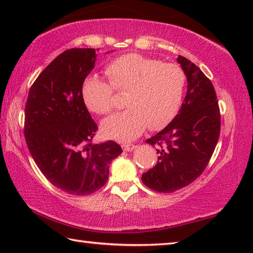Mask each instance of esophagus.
<instances>
[{
    "label": "esophagus",
    "mask_w": 253,
    "mask_h": 253,
    "mask_svg": "<svg viewBox=\"0 0 253 253\" xmlns=\"http://www.w3.org/2000/svg\"><path fill=\"white\" fill-rule=\"evenodd\" d=\"M122 148L124 151L127 152V151H132V150L136 148V146L135 144H130V143H124V144H122Z\"/></svg>",
    "instance_id": "34e87169"
}]
</instances>
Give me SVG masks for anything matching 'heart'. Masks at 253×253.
Here are the masks:
<instances>
[{
	"label": "heart",
	"mask_w": 253,
	"mask_h": 253,
	"mask_svg": "<svg viewBox=\"0 0 253 253\" xmlns=\"http://www.w3.org/2000/svg\"><path fill=\"white\" fill-rule=\"evenodd\" d=\"M109 83L89 76L83 84V99L88 110L107 115L114 110V90L126 93L128 109L102 124L103 135L131 140L148 127L159 130L176 116L184 98L187 76L174 63L129 53L105 67Z\"/></svg>",
	"instance_id": "heart-1"
}]
</instances>
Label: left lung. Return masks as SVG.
Instances as JSON below:
<instances>
[{
  "instance_id": "1",
  "label": "left lung",
  "mask_w": 253,
  "mask_h": 253,
  "mask_svg": "<svg viewBox=\"0 0 253 253\" xmlns=\"http://www.w3.org/2000/svg\"><path fill=\"white\" fill-rule=\"evenodd\" d=\"M188 90L178 114L163 130L147 139L158 148V162L142 174L150 189L169 193L195 181L206 169L221 131V113L213 84L188 58L177 57Z\"/></svg>"
}]
</instances>
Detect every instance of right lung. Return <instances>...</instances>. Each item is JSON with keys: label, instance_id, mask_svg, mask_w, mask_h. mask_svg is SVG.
<instances>
[{"label": "right lung", "instance_id": "obj_1", "mask_svg": "<svg viewBox=\"0 0 253 253\" xmlns=\"http://www.w3.org/2000/svg\"><path fill=\"white\" fill-rule=\"evenodd\" d=\"M94 49H69L54 58L30 87L24 133L31 157L52 185L87 196L105 185L109 165L123 150L115 141L93 143L98 125L83 99L94 68Z\"/></svg>", "mask_w": 253, "mask_h": 253}]
</instances>
